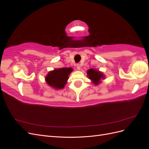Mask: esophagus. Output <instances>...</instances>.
Listing matches in <instances>:
<instances>
[{
	"label": "esophagus",
	"instance_id": "obj_1",
	"mask_svg": "<svg viewBox=\"0 0 149 149\" xmlns=\"http://www.w3.org/2000/svg\"><path fill=\"white\" fill-rule=\"evenodd\" d=\"M76 68H77V69L78 70H79L81 69V65L79 64H77V65H76Z\"/></svg>",
	"mask_w": 149,
	"mask_h": 149
}]
</instances>
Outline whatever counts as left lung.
Here are the masks:
<instances>
[{
    "label": "left lung",
    "instance_id": "obj_1",
    "mask_svg": "<svg viewBox=\"0 0 149 149\" xmlns=\"http://www.w3.org/2000/svg\"><path fill=\"white\" fill-rule=\"evenodd\" d=\"M87 76L95 85L100 84L101 83V80L105 79V76L102 72L93 68L87 71Z\"/></svg>",
    "mask_w": 149,
    "mask_h": 149
}]
</instances>
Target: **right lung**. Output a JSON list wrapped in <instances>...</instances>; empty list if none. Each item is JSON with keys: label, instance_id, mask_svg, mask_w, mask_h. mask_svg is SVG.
Listing matches in <instances>:
<instances>
[{"label": "right lung", "instance_id": "obj_1", "mask_svg": "<svg viewBox=\"0 0 149 149\" xmlns=\"http://www.w3.org/2000/svg\"><path fill=\"white\" fill-rule=\"evenodd\" d=\"M73 69L71 68H62L49 71L45 76V81L49 86L55 89H61L65 88Z\"/></svg>", "mask_w": 149, "mask_h": 149}]
</instances>
